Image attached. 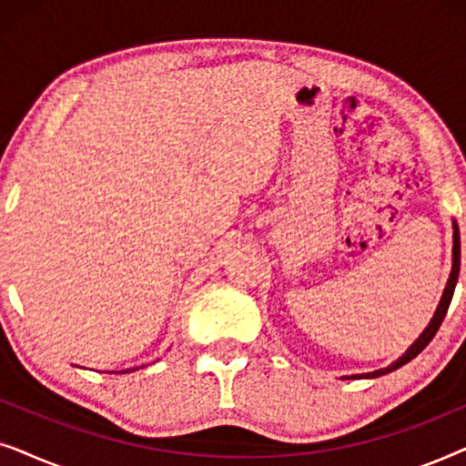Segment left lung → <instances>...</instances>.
I'll use <instances>...</instances> for the list:
<instances>
[{
	"label": "left lung",
	"mask_w": 466,
	"mask_h": 466,
	"mask_svg": "<svg viewBox=\"0 0 466 466\" xmlns=\"http://www.w3.org/2000/svg\"><path fill=\"white\" fill-rule=\"evenodd\" d=\"M458 271H461V233H458V225L454 222V265H451V273H450L448 286H445V292H443V297H441V303H439V308H437V311H435V316H432L431 324H429V327H426L424 333L418 337L416 343H413V346H411L410 350H407V352H405L403 356H400V359H399L397 362H392V365L386 367V369H380V371L362 373V375H352L354 380H359V378H380V375L390 373V371H394V369L403 367L405 362H410L411 359H416V356H418L420 352H422V350H424L426 346H429V343L432 341V337L437 335L439 327H441L445 314H448V308H450V303H451V297H454V289H456V282H458Z\"/></svg>",
	"instance_id": "8db88e82"
}]
</instances>
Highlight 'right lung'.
<instances>
[{
	"label": "right lung",
	"mask_w": 466,
	"mask_h": 466,
	"mask_svg": "<svg viewBox=\"0 0 466 466\" xmlns=\"http://www.w3.org/2000/svg\"><path fill=\"white\" fill-rule=\"evenodd\" d=\"M127 371H136V369H127ZM127 371H123V373H127Z\"/></svg>",
	"instance_id": "1"
}]
</instances>
